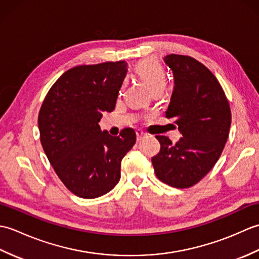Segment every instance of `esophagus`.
Segmentation results:
<instances>
[{
	"label": "esophagus",
	"mask_w": 259,
	"mask_h": 259,
	"mask_svg": "<svg viewBox=\"0 0 259 259\" xmlns=\"http://www.w3.org/2000/svg\"><path fill=\"white\" fill-rule=\"evenodd\" d=\"M136 135H137V141H140L142 138H145V137L147 136L144 131H141V130H137L136 131Z\"/></svg>",
	"instance_id": "obj_1"
}]
</instances>
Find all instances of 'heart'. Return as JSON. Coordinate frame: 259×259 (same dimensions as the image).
<instances>
[{"label":"heart","mask_w":259,"mask_h":259,"mask_svg":"<svg viewBox=\"0 0 259 259\" xmlns=\"http://www.w3.org/2000/svg\"><path fill=\"white\" fill-rule=\"evenodd\" d=\"M137 73L145 82L150 91H155L158 89L163 90L166 87L167 76L163 68L159 64L156 60L147 59L138 64L136 69Z\"/></svg>","instance_id":"1"}]
</instances>
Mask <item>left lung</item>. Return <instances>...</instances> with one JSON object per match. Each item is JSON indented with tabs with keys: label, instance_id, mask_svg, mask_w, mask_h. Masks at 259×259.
Returning a JSON list of instances; mask_svg holds the SVG:
<instances>
[{
	"label": "left lung",
	"instance_id": "obj_1",
	"mask_svg": "<svg viewBox=\"0 0 259 259\" xmlns=\"http://www.w3.org/2000/svg\"><path fill=\"white\" fill-rule=\"evenodd\" d=\"M174 74V90L166 117L183 136L172 144L157 136L160 151L152 157L156 176L175 188H189L210 171L226 144L232 113L216 76L194 58H163Z\"/></svg>",
	"mask_w": 259,
	"mask_h": 259
}]
</instances>
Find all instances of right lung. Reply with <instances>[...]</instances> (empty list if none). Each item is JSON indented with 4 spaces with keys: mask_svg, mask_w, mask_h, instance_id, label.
I'll return each mask as SVG.
<instances>
[{
    "mask_svg": "<svg viewBox=\"0 0 259 259\" xmlns=\"http://www.w3.org/2000/svg\"><path fill=\"white\" fill-rule=\"evenodd\" d=\"M126 62L80 65L49 90L38 113L41 144L54 171L74 195L92 199L120 180L121 161L136 144L134 129L119 137L100 129L103 112L114 110Z\"/></svg>",
    "mask_w": 259,
    "mask_h": 259,
    "instance_id": "right-lung-1",
    "label": "right lung"
}]
</instances>
